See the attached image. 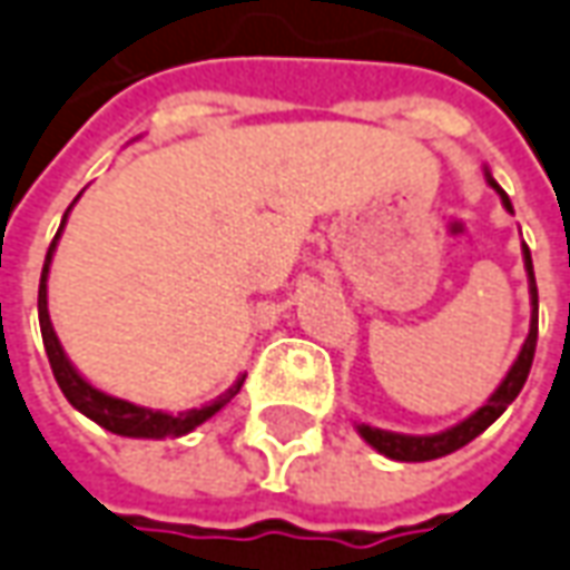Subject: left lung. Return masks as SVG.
Listing matches in <instances>:
<instances>
[{"instance_id":"1","label":"left lung","mask_w":570,"mask_h":570,"mask_svg":"<svg viewBox=\"0 0 570 570\" xmlns=\"http://www.w3.org/2000/svg\"><path fill=\"white\" fill-rule=\"evenodd\" d=\"M490 185L502 194V204L511 209V200H508L505 190L495 185L492 178ZM524 263L527 276H530V294H533V320H530V335H527L518 361L508 370L505 383L492 392V399L487 401L473 417H468L464 423H458L452 430H445V433H439V436H399V433H385V430H373V426H357L361 436H364L376 452L385 454V458H392V461H433V458H442V454H452L458 452L461 445H468L471 439L480 436L487 426H492L495 420L502 417V411H505L508 404L518 399V392H521L527 383L530 364H533V354H537V323H540V313H537V304H540V301H537V278H533V263H530V247H527V244Z\"/></svg>"}]
</instances>
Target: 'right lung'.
I'll use <instances>...</instances> for the list:
<instances>
[{"label":"right lung","mask_w":570,"mask_h":570,"mask_svg":"<svg viewBox=\"0 0 570 570\" xmlns=\"http://www.w3.org/2000/svg\"><path fill=\"white\" fill-rule=\"evenodd\" d=\"M71 209V206H68ZM68 216V213H65ZM65 225V219H62ZM59 225V232H62ZM59 232L49 244V254H46L43 263V276H40V297H37V311H40V332H43V345L46 357H49V366H52V376L56 383L65 392V399L71 401L78 407L80 414H87L90 420H97L102 430L109 433H118V436H134V439H166V436H185L194 426H200L204 420H209L223 404L235 399L244 385V376L238 383L232 385L225 395H219V401L206 404V407H197V411H181V414H163V411H147V407H137L131 401L112 399V395H102L99 389H94L90 383H83L78 376V370L68 364L62 345L52 332V323H49V311H46V276H49V259H52V250H56V240H59Z\"/></svg>","instance_id":"1"}]
</instances>
